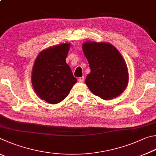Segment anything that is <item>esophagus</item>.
Wrapping results in <instances>:
<instances>
[{
	"label": "esophagus",
	"mask_w": 156,
	"mask_h": 156,
	"mask_svg": "<svg viewBox=\"0 0 156 156\" xmlns=\"http://www.w3.org/2000/svg\"><path fill=\"white\" fill-rule=\"evenodd\" d=\"M84 80H85V78H84V76H81V77H80L78 79V81H80L81 83H83L84 81Z\"/></svg>",
	"instance_id": "34e87169"
}]
</instances>
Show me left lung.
I'll list each match as a JSON object with an SVG mask.
<instances>
[{
    "mask_svg": "<svg viewBox=\"0 0 156 156\" xmlns=\"http://www.w3.org/2000/svg\"><path fill=\"white\" fill-rule=\"evenodd\" d=\"M90 73L86 84L92 93L104 100L119 97L126 89L129 73L125 59L112 44L87 41L82 45Z\"/></svg>",
    "mask_w": 156,
    "mask_h": 156,
    "instance_id": "1",
    "label": "left lung"
}]
</instances>
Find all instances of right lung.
Wrapping results in <instances>:
<instances>
[{
    "label": "right lung",
    "mask_w": 156,
    "mask_h": 156,
    "mask_svg": "<svg viewBox=\"0 0 156 156\" xmlns=\"http://www.w3.org/2000/svg\"><path fill=\"white\" fill-rule=\"evenodd\" d=\"M70 43L51 46L40 52L34 62L31 83L41 99L51 104L59 103L66 97L76 82L66 62Z\"/></svg>",
    "instance_id": "right-lung-1"
}]
</instances>
